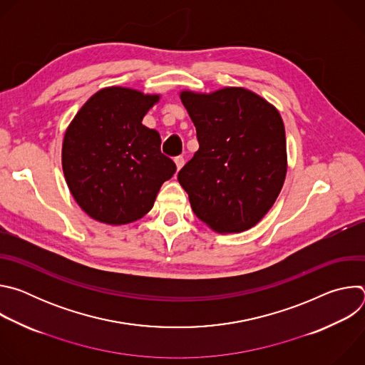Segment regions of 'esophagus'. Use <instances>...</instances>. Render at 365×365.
Instances as JSON below:
<instances>
[{"label":"esophagus","mask_w":365,"mask_h":365,"mask_svg":"<svg viewBox=\"0 0 365 365\" xmlns=\"http://www.w3.org/2000/svg\"><path fill=\"white\" fill-rule=\"evenodd\" d=\"M175 163H176V169H178V172L183 168V165H185V159L182 158V155H179V158H176L175 159Z\"/></svg>","instance_id":"esophagus-1"}]
</instances>
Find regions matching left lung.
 Listing matches in <instances>:
<instances>
[{
    "mask_svg": "<svg viewBox=\"0 0 365 365\" xmlns=\"http://www.w3.org/2000/svg\"><path fill=\"white\" fill-rule=\"evenodd\" d=\"M180 99L199 141L178 175L192 211L220 234L252 228L270 211L286 179V133L277 108L238 86L182 91Z\"/></svg>",
    "mask_w": 365,
    "mask_h": 365,
    "instance_id": "left-lung-1",
    "label": "left lung"
}]
</instances>
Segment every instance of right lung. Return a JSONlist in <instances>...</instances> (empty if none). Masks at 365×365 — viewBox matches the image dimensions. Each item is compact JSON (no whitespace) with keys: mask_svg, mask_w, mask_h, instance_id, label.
Segmentation results:
<instances>
[{"mask_svg":"<svg viewBox=\"0 0 365 365\" xmlns=\"http://www.w3.org/2000/svg\"><path fill=\"white\" fill-rule=\"evenodd\" d=\"M160 95L124 86L93 93L69 124L62 145L68 187L92 220L124 225L143 218L176 165L160 134L141 124Z\"/></svg>","mask_w":365,"mask_h":365,"instance_id":"1","label":"right lung"}]
</instances>
